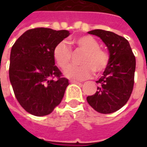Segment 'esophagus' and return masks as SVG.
Wrapping results in <instances>:
<instances>
[{
    "mask_svg": "<svg viewBox=\"0 0 147 147\" xmlns=\"http://www.w3.org/2000/svg\"><path fill=\"white\" fill-rule=\"evenodd\" d=\"M70 82L73 83V84H80V82H77V81H74V80L70 81Z\"/></svg>",
    "mask_w": 147,
    "mask_h": 147,
    "instance_id": "34e87169",
    "label": "esophagus"
}]
</instances>
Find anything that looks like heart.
<instances>
[{
	"label": "heart",
	"mask_w": 147,
	"mask_h": 147,
	"mask_svg": "<svg viewBox=\"0 0 147 147\" xmlns=\"http://www.w3.org/2000/svg\"><path fill=\"white\" fill-rule=\"evenodd\" d=\"M77 49L84 52L80 60L82 65H71L65 70V75L69 78L83 80L90 78L93 72H104L109 64V55L100 48L99 42L91 36H82L74 40ZM53 58L60 68L65 69L71 62V50L64 42L55 45L53 51Z\"/></svg>",
	"instance_id": "b5f03b06"
}]
</instances>
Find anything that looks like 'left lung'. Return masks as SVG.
I'll list each match as a JSON object with an SVG mask.
<instances>
[{"instance_id":"obj_1","label":"left lung","mask_w":147,"mask_h":147,"mask_svg":"<svg viewBox=\"0 0 147 147\" xmlns=\"http://www.w3.org/2000/svg\"><path fill=\"white\" fill-rule=\"evenodd\" d=\"M88 33L98 36L109 51V64L97 81L96 93L87 97L91 107L101 114L121 109L129 100L134 88L136 59L125 38L111 31L94 30Z\"/></svg>"}]
</instances>
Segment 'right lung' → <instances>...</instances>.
<instances>
[{"instance_id":"obj_1","label":"right lung","mask_w":147,"mask_h":147,"mask_svg":"<svg viewBox=\"0 0 147 147\" xmlns=\"http://www.w3.org/2000/svg\"><path fill=\"white\" fill-rule=\"evenodd\" d=\"M69 34L37 27L26 31L13 45L10 81L17 100L30 114L48 115L62 101L69 83L55 65L53 51Z\"/></svg>"}]
</instances>
